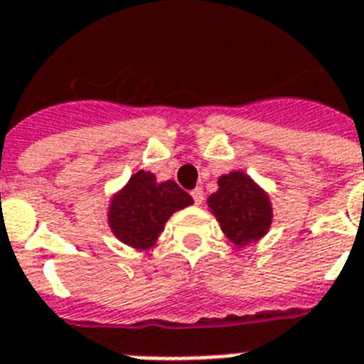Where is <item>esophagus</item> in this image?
<instances>
[{"mask_svg":"<svg viewBox=\"0 0 364 364\" xmlns=\"http://www.w3.org/2000/svg\"><path fill=\"white\" fill-rule=\"evenodd\" d=\"M191 194H193L194 204H196V205H200V204H202V202H204V191H202V188H194V191Z\"/></svg>","mask_w":364,"mask_h":364,"instance_id":"34e87169","label":"esophagus"}]
</instances>
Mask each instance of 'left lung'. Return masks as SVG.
Returning a JSON list of instances; mask_svg holds the SVG:
<instances>
[{
	"label": "left lung",
	"mask_w": 364,
	"mask_h": 364,
	"mask_svg": "<svg viewBox=\"0 0 364 364\" xmlns=\"http://www.w3.org/2000/svg\"><path fill=\"white\" fill-rule=\"evenodd\" d=\"M217 185V193L208 198V208L225 236L236 247L264 238L274 217L270 196L264 188L240 170L221 176Z\"/></svg>",
	"instance_id": "obj_1"
}]
</instances>
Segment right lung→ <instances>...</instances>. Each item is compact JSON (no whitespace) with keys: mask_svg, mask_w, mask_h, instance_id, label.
<instances>
[{"mask_svg":"<svg viewBox=\"0 0 364 364\" xmlns=\"http://www.w3.org/2000/svg\"><path fill=\"white\" fill-rule=\"evenodd\" d=\"M194 204L193 196L176 181H156L151 171L137 170L121 191H117L107 208V225L115 238L139 251L156 243L166 221L176 211Z\"/></svg>","mask_w":364,"mask_h":364,"instance_id":"right-lung-1","label":"right lung"}]
</instances>
